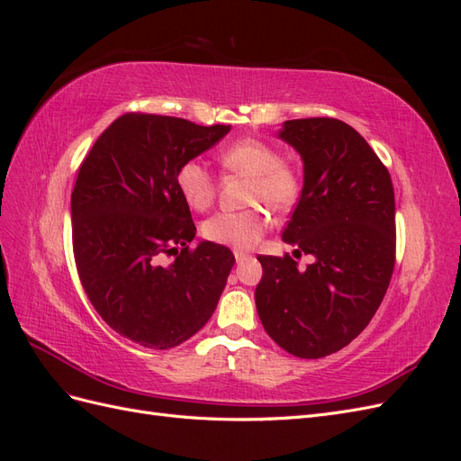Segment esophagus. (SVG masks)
<instances>
[{
  "instance_id": "34e87169",
  "label": "esophagus",
  "mask_w": 461,
  "mask_h": 461,
  "mask_svg": "<svg viewBox=\"0 0 461 461\" xmlns=\"http://www.w3.org/2000/svg\"><path fill=\"white\" fill-rule=\"evenodd\" d=\"M234 258H236V263H244L246 259H249V256L248 254H244V252H234Z\"/></svg>"
}]
</instances>
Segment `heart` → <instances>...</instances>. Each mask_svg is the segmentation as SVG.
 I'll use <instances>...</instances> for the list:
<instances>
[{"mask_svg": "<svg viewBox=\"0 0 461 461\" xmlns=\"http://www.w3.org/2000/svg\"><path fill=\"white\" fill-rule=\"evenodd\" d=\"M219 163L225 171L249 176L248 203H265L273 212H286L298 198V176L261 140H239L221 151ZM176 188L185 202L203 212L213 203L215 178L200 161H186L176 171ZM271 225L269 213L261 207L244 212H219L203 221L202 234L209 242L234 249L254 248Z\"/></svg>", "mask_w": 461, "mask_h": 461, "instance_id": "1", "label": "heart"}]
</instances>
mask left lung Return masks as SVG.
<instances>
[{
    "label": "left lung",
    "mask_w": 461,
    "mask_h": 461,
    "mask_svg": "<svg viewBox=\"0 0 461 461\" xmlns=\"http://www.w3.org/2000/svg\"><path fill=\"white\" fill-rule=\"evenodd\" d=\"M278 138L303 161V188L283 230L294 257L259 256L256 308L263 329L305 359L342 350L386 294L396 256V207L388 169L350 124L313 117L285 121Z\"/></svg>",
    "instance_id": "1"
}]
</instances>
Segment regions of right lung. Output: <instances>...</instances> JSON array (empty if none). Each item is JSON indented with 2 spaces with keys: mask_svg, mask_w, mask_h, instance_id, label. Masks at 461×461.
Here are the masks:
<instances>
[{
  "mask_svg": "<svg viewBox=\"0 0 461 461\" xmlns=\"http://www.w3.org/2000/svg\"><path fill=\"white\" fill-rule=\"evenodd\" d=\"M229 131L127 113L78 169L71 219L80 283L111 329L151 350L183 344L207 323L234 265L225 246H188L196 225L176 188L178 167Z\"/></svg>",
  "mask_w": 461,
  "mask_h": 461,
  "instance_id": "obj_1",
  "label": "right lung"
}]
</instances>
